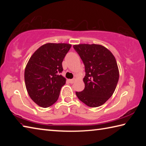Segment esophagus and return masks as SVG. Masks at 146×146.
<instances>
[{"instance_id":"1","label":"esophagus","mask_w":146,"mask_h":146,"mask_svg":"<svg viewBox=\"0 0 146 146\" xmlns=\"http://www.w3.org/2000/svg\"><path fill=\"white\" fill-rule=\"evenodd\" d=\"M69 81H70V83L73 84V83H74V82H75V78H73V79H70V80H69Z\"/></svg>"}]
</instances>
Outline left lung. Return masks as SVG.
Here are the masks:
<instances>
[{
    "mask_svg": "<svg viewBox=\"0 0 146 146\" xmlns=\"http://www.w3.org/2000/svg\"><path fill=\"white\" fill-rule=\"evenodd\" d=\"M85 66V88L76 92L78 99L88 106L104 104L113 95L119 79V70L113 53L100 44L73 46Z\"/></svg>",
    "mask_w": 146,
    "mask_h": 146,
    "instance_id": "obj_1",
    "label": "left lung"
}]
</instances>
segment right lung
I'll use <instances>...</instances> for the list:
<instances>
[{
  "label": "right lung",
  "instance_id": "right-lung-1",
  "mask_svg": "<svg viewBox=\"0 0 146 146\" xmlns=\"http://www.w3.org/2000/svg\"><path fill=\"white\" fill-rule=\"evenodd\" d=\"M71 47L67 43H47L35 51L24 71L27 91L33 102L48 108L58 100L66 79L60 75L62 62Z\"/></svg>",
  "mask_w": 146,
  "mask_h": 146
}]
</instances>
